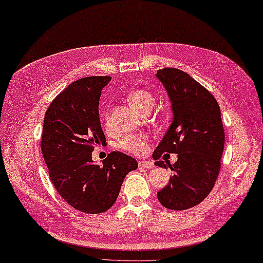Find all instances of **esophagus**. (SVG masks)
<instances>
[{"mask_svg": "<svg viewBox=\"0 0 263 263\" xmlns=\"http://www.w3.org/2000/svg\"><path fill=\"white\" fill-rule=\"evenodd\" d=\"M139 165L141 168H144V169H152L154 167V163H153L152 161H140Z\"/></svg>", "mask_w": 263, "mask_h": 263, "instance_id": "esophagus-1", "label": "esophagus"}]
</instances>
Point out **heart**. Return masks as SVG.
I'll return each mask as SVG.
<instances>
[{
    "label": "heart",
    "instance_id": "b5f03b06",
    "mask_svg": "<svg viewBox=\"0 0 263 263\" xmlns=\"http://www.w3.org/2000/svg\"><path fill=\"white\" fill-rule=\"evenodd\" d=\"M128 101L132 104L133 108L136 110L142 112L147 109H152L155 103V98L151 91L144 89H136L133 90L130 94L128 95ZM109 111H106L103 114L104 124L108 127L110 119H109ZM148 136L144 134H135V135H128L124 136L120 140L119 145L123 151H127L129 153H134V154H141L147 151L148 147Z\"/></svg>",
    "mask_w": 263,
    "mask_h": 263
}]
</instances>
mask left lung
Here are the masks:
<instances>
[{"instance_id": "1", "label": "left lung", "mask_w": 263, "mask_h": 263, "mask_svg": "<svg viewBox=\"0 0 263 263\" xmlns=\"http://www.w3.org/2000/svg\"><path fill=\"white\" fill-rule=\"evenodd\" d=\"M172 101L173 121L153 159L159 167L171 168L169 183L157 193L163 207L184 211L201 203L212 192L221 169L224 129L221 110L212 92L177 68L157 70ZM177 154L178 161L167 165L160 155Z\"/></svg>"}]
</instances>
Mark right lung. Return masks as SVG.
<instances>
[{
	"label": "right lung",
	"instance_id": "1",
	"mask_svg": "<svg viewBox=\"0 0 263 263\" xmlns=\"http://www.w3.org/2000/svg\"><path fill=\"white\" fill-rule=\"evenodd\" d=\"M110 76L76 80L48 107L41 151L54 188L78 211L100 214L118 199L127 174L139 167L134 157L112 152L103 165L92 162L95 145L106 143L99 115L102 88Z\"/></svg>",
	"mask_w": 263,
	"mask_h": 263
}]
</instances>
